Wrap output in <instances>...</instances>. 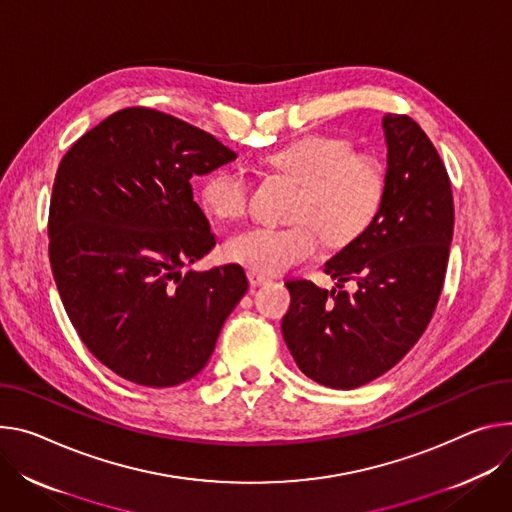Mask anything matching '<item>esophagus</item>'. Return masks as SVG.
Here are the masks:
<instances>
[{
  "mask_svg": "<svg viewBox=\"0 0 512 512\" xmlns=\"http://www.w3.org/2000/svg\"><path fill=\"white\" fill-rule=\"evenodd\" d=\"M247 277H249V284L251 286H263L269 282V275L257 271V269H247Z\"/></svg>",
  "mask_w": 512,
  "mask_h": 512,
  "instance_id": "esophagus-1",
  "label": "esophagus"
}]
</instances>
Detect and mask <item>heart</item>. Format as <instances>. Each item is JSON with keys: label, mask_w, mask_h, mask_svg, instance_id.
Masks as SVG:
<instances>
[{"label": "heart", "mask_w": 512, "mask_h": 512, "mask_svg": "<svg viewBox=\"0 0 512 512\" xmlns=\"http://www.w3.org/2000/svg\"><path fill=\"white\" fill-rule=\"evenodd\" d=\"M267 163L290 175L302 190L292 226L257 224L239 230L224 243L230 261L261 273L286 271L314 255L324 243L349 245L380 214L386 196V171L367 153H355L345 138L308 134L267 155ZM251 177L241 165L208 173L200 185L202 208L220 220L249 212Z\"/></svg>", "instance_id": "1"}]
</instances>
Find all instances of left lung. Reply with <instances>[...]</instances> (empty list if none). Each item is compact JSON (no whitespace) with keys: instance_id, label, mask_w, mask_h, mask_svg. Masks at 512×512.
Segmentation results:
<instances>
[{"instance_id":"left-lung-1","label":"left lung","mask_w":512,"mask_h":512,"mask_svg":"<svg viewBox=\"0 0 512 512\" xmlns=\"http://www.w3.org/2000/svg\"><path fill=\"white\" fill-rule=\"evenodd\" d=\"M384 132V204L359 239L324 263L337 290L286 282L284 341L310 380L337 390L380 378L423 337L449 261L453 196L437 149L406 114L384 116Z\"/></svg>"}]
</instances>
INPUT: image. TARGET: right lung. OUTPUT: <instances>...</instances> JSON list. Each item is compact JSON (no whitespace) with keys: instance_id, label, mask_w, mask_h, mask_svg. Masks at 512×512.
Instances as JSON below:
<instances>
[{"instance_id":"obj_1","label":"right lung","mask_w":512,"mask_h":512,"mask_svg":"<svg viewBox=\"0 0 512 512\" xmlns=\"http://www.w3.org/2000/svg\"><path fill=\"white\" fill-rule=\"evenodd\" d=\"M235 159L210 132L145 106L114 112L61 159L49 208L53 277L77 335L120 378L188 382L245 296L237 263L181 275L216 245L190 179Z\"/></svg>"}]
</instances>
